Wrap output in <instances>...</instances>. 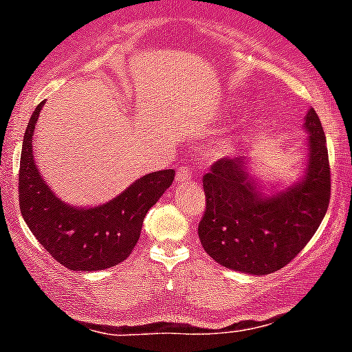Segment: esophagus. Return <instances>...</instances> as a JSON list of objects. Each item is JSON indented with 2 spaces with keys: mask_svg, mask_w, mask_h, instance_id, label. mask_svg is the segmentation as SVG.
Here are the masks:
<instances>
[{
  "mask_svg": "<svg viewBox=\"0 0 352 352\" xmlns=\"http://www.w3.org/2000/svg\"><path fill=\"white\" fill-rule=\"evenodd\" d=\"M192 168L189 165H180L177 170V182H186V180L192 179Z\"/></svg>",
  "mask_w": 352,
  "mask_h": 352,
  "instance_id": "obj_1",
  "label": "esophagus"
}]
</instances>
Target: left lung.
Here are the masks:
<instances>
[{"instance_id":"1","label":"left lung","mask_w":352,"mask_h":352,"mask_svg":"<svg viewBox=\"0 0 352 352\" xmlns=\"http://www.w3.org/2000/svg\"><path fill=\"white\" fill-rule=\"evenodd\" d=\"M305 129L310 141L307 175L296 186L265 197L245 163L221 158L202 177L206 211L197 233L204 250L233 271L264 276L289 264L320 226L330 201L325 133L314 109Z\"/></svg>"}]
</instances>
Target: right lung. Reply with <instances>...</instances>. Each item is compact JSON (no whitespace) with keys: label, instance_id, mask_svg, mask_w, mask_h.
I'll use <instances>...</instances> for the list:
<instances>
[{"label":"right lung","instance_id":"add662e5","mask_svg":"<svg viewBox=\"0 0 352 352\" xmlns=\"http://www.w3.org/2000/svg\"><path fill=\"white\" fill-rule=\"evenodd\" d=\"M37 105L23 136L19 172L20 211L38 243L71 271H100L129 257L140 240L143 219L172 186L175 170L148 173L107 204L83 209L56 197L34 163Z\"/></svg>","mask_w":352,"mask_h":352}]
</instances>
